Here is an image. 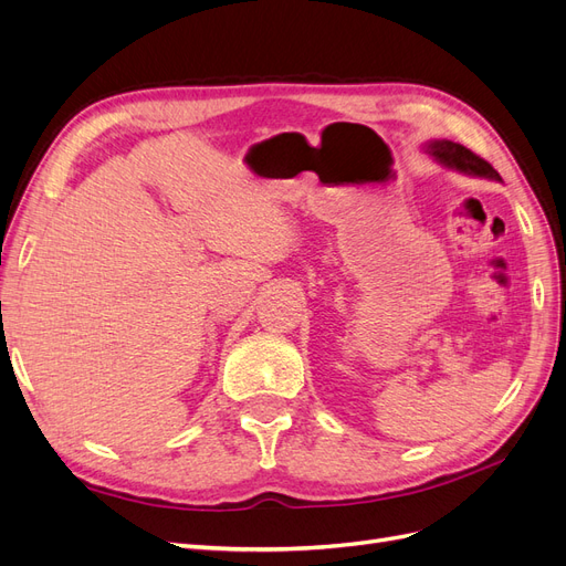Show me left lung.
Returning a JSON list of instances; mask_svg holds the SVG:
<instances>
[{"label":"left lung","instance_id":"obj_1","mask_svg":"<svg viewBox=\"0 0 566 566\" xmlns=\"http://www.w3.org/2000/svg\"><path fill=\"white\" fill-rule=\"evenodd\" d=\"M430 150H432V156H437L441 163H447V165H451L455 169H462V172L499 179V172H495V169L484 158H479L476 153H472L465 146L443 139V142L430 144Z\"/></svg>","mask_w":566,"mask_h":566}]
</instances>
